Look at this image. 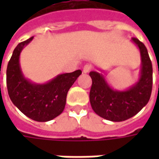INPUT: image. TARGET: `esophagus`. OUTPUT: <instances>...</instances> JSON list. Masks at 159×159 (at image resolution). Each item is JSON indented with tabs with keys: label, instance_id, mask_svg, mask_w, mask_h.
Listing matches in <instances>:
<instances>
[{
	"label": "esophagus",
	"instance_id": "1",
	"mask_svg": "<svg viewBox=\"0 0 159 159\" xmlns=\"http://www.w3.org/2000/svg\"><path fill=\"white\" fill-rule=\"evenodd\" d=\"M91 68H92V66H90V65H85V66H84V67H83V73L89 72V70H91Z\"/></svg>",
	"mask_w": 159,
	"mask_h": 159
}]
</instances>
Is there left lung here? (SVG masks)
I'll use <instances>...</instances> for the list:
<instances>
[{
    "instance_id": "1",
    "label": "left lung",
    "mask_w": 159,
    "mask_h": 159,
    "mask_svg": "<svg viewBox=\"0 0 159 159\" xmlns=\"http://www.w3.org/2000/svg\"><path fill=\"white\" fill-rule=\"evenodd\" d=\"M140 51V70L136 83L124 90L114 89L105 71H90L92 87L89 100L93 111L111 122H122L136 115L150 100L152 88V66L147 48L137 38H132Z\"/></svg>"
}]
</instances>
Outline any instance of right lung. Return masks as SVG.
Listing matches in <instances>:
<instances>
[{
	"label": "right lung",
	"mask_w": 159,
	"mask_h": 159,
	"mask_svg": "<svg viewBox=\"0 0 159 159\" xmlns=\"http://www.w3.org/2000/svg\"><path fill=\"white\" fill-rule=\"evenodd\" d=\"M33 38L20 42L13 50L7 68V86L12 102L21 112L37 122H48L62 113L67 93L82 70L59 74L44 83H34L26 78L19 58L23 49Z\"/></svg>",
	"instance_id": "right-lung-1"
}]
</instances>
